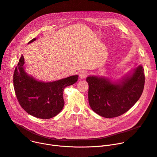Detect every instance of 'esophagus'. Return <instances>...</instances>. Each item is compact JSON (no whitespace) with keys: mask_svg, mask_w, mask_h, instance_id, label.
<instances>
[{"mask_svg":"<svg viewBox=\"0 0 157 157\" xmlns=\"http://www.w3.org/2000/svg\"><path fill=\"white\" fill-rule=\"evenodd\" d=\"M79 75L81 79H85L88 76V72L85 70H82L79 72Z\"/></svg>","mask_w":157,"mask_h":157,"instance_id":"1","label":"esophagus"}]
</instances>
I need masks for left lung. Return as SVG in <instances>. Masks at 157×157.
Wrapping results in <instances>:
<instances>
[{
  "instance_id": "1",
  "label": "left lung",
  "mask_w": 157,
  "mask_h": 157,
  "mask_svg": "<svg viewBox=\"0 0 157 157\" xmlns=\"http://www.w3.org/2000/svg\"><path fill=\"white\" fill-rule=\"evenodd\" d=\"M86 80L90 108L100 116L111 118L126 113L137 102L143 92L145 77L139 65L117 81L95 76H89Z\"/></svg>"
}]
</instances>
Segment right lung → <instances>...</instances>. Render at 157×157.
<instances>
[{
	"mask_svg": "<svg viewBox=\"0 0 157 157\" xmlns=\"http://www.w3.org/2000/svg\"><path fill=\"white\" fill-rule=\"evenodd\" d=\"M36 40L34 38L28 44ZM24 64L22 55L13 75L15 94L21 108L29 114L38 118L49 119L56 116L64 106V88L75 83L78 75L43 82L28 74L25 71Z\"/></svg>",
	"mask_w": 157,
	"mask_h": 157,
	"instance_id": "right-lung-1",
	"label": "right lung"
}]
</instances>
